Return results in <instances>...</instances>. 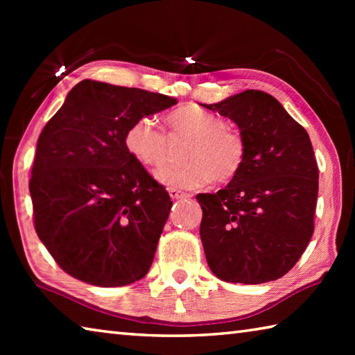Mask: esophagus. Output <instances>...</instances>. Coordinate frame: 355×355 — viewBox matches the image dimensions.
<instances>
[{
    "label": "esophagus",
    "mask_w": 355,
    "mask_h": 355,
    "mask_svg": "<svg viewBox=\"0 0 355 355\" xmlns=\"http://www.w3.org/2000/svg\"><path fill=\"white\" fill-rule=\"evenodd\" d=\"M169 196H171V199H173V200H177V199H188V197H191L189 194H186V192H182V191L173 189V188L169 189Z\"/></svg>",
    "instance_id": "esophagus-1"
}]
</instances>
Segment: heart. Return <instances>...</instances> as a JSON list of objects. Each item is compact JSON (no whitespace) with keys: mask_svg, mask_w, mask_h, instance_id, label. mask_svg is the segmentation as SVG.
<instances>
[{"mask_svg":"<svg viewBox=\"0 0 355 355\" xmlns=\"http://www.w3.org/2000/svg\"><path fill=\"white\" fill-rule=\"evenodd\" d=\"M173 135L192 139L186 152L188 164L167 167L156 178L173 189H199L216 180L232 182L243 171L248 144L238 130L227 127L225 119L197 105H184L167 114ZM123 146L131 158L150 171L163 167L167 156L166 135L152 117H137L123 133Z\"/></svg>","mask_w":355,"mask_h":355,"instance_id":"obj_1","label":"heart"}]
</instances>
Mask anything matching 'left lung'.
Returning <instances> with one entry per match:
<instances>
[{
	"label": "left lung",
	"instance_id": "8db88e82",
	"mask_svg": "<svg viewBox=\"0 0 355 355\" xmlns=\"http://www.w3.org/2000/svg\"><path fill=\"white\" fill-rule=\"evenodd\" d=\"M202 106L233 120L248 144L239 175L216 194L197 196L208 266L232 284L277 280L313 235L318 164L309 133L263 91Z\"/></svg>",
	"mask_w": 355,
	"mask_h": 355
}]
</instances>
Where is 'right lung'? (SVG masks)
Returning <instances> with one entry per match:
<instances>
[{
    "label": "right lung",
    "instance_id": "add662e5",
    "mask_svg": "<svg viewBox=\"0 0 355 355\" xmlns=\"http://www.w3.org/2000/svg\"><path fill=\"white\" fill-rule=\"evenodd\" d=\"M173 105L163 94L84 80L42 130L29 180L34 227L71 277L123 286L148 272L172 202L131 158L123 133Z\"/></svg>",
    "mask_w": 355,
    "mask_h": 355
}]
</instances>
